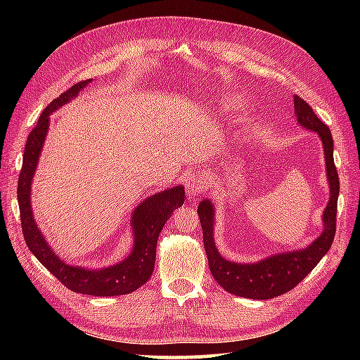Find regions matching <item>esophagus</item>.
<instances>
[{
  "instance_id": "obj_1",
  "label": "esophagus",
  "mask_w": 360,
  "mask_h": 360,
  "mask_svg": "<svg viewBox=\"0 0 360 360\" xmlns=\"http://www.w3.org/2000/svg\"><path fill=\"white\" fill-rule=\"evenodd\" d=\"M207 186V176H205L202 172H196L193 174H190L187 178V192L188 196L193 198L202 193V190Z\"/></svg>"
}]
</instances>
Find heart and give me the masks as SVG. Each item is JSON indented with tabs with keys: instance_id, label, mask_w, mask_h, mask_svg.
<instances>
[{
	"instance_id": "heart-1",
	"label": "heart",
	"mask_w": 360,
	"mask_h": 360,
	"mask_svg": "<svg viewBox=\"0 0 360 360\" xmlns=\"http://www.w3.org/2000/svg\"><path fill=\"white\" fill-rule=\"evenodd\" d=\"M235 106H238V98H235V97L224 98V108H235Z\"/></svg>"
}]
</instances>
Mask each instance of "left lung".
I'll return each instance as SVG.
<instances>
[{"instance_id": "1", "label": "left lung", "mask_w": 360, "mask_h": 360, "mask_svg": "<svg viewBox=\"0 0 360 360\" xmlns=\"http://www.w3.org/2000/svg\"><path fill=\"white\" fill-rule=\"evenodd\" d=\"M294 112L298 125L316 133L323 145L325 167L330 198L322 213V233L308 244L307 248L278 252L255 263H236L221 257L213 240V224H215V207L209 200H202L198 207L201 219L204 248L207 254L209 267L218 285L233 295L267 300L278 297L295 288L307 275L314 269L326 252L330 250L335 235V213H338L339 198V174L334 165L333 136L311 106L302 97L294 96Z\"/></svg>"}]
</instances>
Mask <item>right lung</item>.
<instances>
[{
	"label": "right lung",
	"instance_id": "obj_1",
	"mask_svg": "<svg viewBox=\"0 0 360 360\" xmlns=\"http://www.w3.org/2000/svg\"><path fill=\"white\" fill-rule=\"evenodd\" d=\"M89 80L75 83L65 93L52 101L38 117L37 125L30 131L25 155H22V167L18 178V205L22 235L29 250L38 258L46 269L60 283L79 294L112 297L124 295L139 289L143 283H147L155 269L156 262V244L162 227L172 217V213L184 204V187L176 186L172 188L158 192L137 205L129 218V224L133 229V249L129 255L122 262L102 267V269H88V267L68 264L60 258L44 235L38 229L32 205H30V192H32V181L37 172L38 160L43 151L44 139L48 136L51 124V114L72 98L79 96L82 89L89 85Z\"/></svg>",
	"mask_w": 360,
	"mask_h": 360
}]
</instances>
